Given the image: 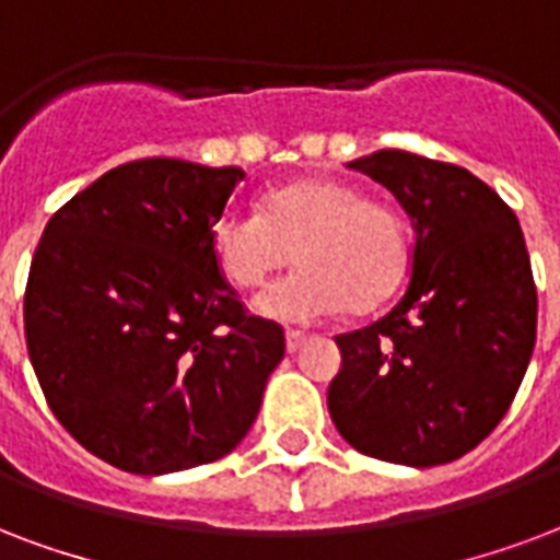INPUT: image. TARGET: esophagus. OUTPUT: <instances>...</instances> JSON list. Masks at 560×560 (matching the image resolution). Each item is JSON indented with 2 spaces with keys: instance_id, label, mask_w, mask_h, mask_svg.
Listing matches in <instances>:
<instances>
[{
  "instance_id": "esophagus-1",
  "label": "esophagus",
  "mask_w": 560,
  "mask_h": 560,
  "mask_svg": "<svg viewBox=\"0 0 560 560\" xmlns=\"http://www.w3.org/2000/svg\"><path fill=\"white\" fill-rule=\"evenodd\" d=\"M304 342H306V334H301V330H285V351H289V354L301 351Z\"/></svg>"
}]
</instances>
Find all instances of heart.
Returning <instances> with one entry per match:
<instances>
[{
  "label": "heart",
  "instance_id": "b5f03b06",
  "mask_svg": "<svg viewBox=\"0 0 560 560\" xmlns=\"http://www.w3.org/2000/svg\"><path fill=\"white\" fill-rule=\"evenodd\" d=\"M209 245L221 275L238 289L268 283L295 250L301 271L256 298V313L277 322H318L345 306L369 313L407 271L398 209L334 176L271 188L256 212L224 209L209 226Z\"/></svg>",
  "mask_w": 560,
  "mask_h": 560
}]
</instances>
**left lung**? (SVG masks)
Segmentation results:
<instances>
[{
	"label": "left lung",
	"instance_id": "left-lung-1",
	"mask_svg": "<svg viewBox=\"0 0 560 560\" xmlns=\"http://www.w3.org/2000/svg\"><path fill=\"white\" fill-rule=\"evenodd\" d=\"M372 176L413 224L405 298L375 325L339 334L327 389L336 431L377 460L448 464L502 422L535 351L537 289L511 206L466 167L377 150Z\"/></svg>",
	"mask_w": 560,
	"mask_h": 560
}]
</instances>
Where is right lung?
Returning <instances> with one entry per match:
<instances>
[{
  "label": "right lung",
  "mask_w": 560,
  "mask_h": 560,
  "mask_svg": "<svg viewBox=\"0 0 560 560\" xmlns=\"http://www.w3.org/2000/svg\"><path fill=\"white\" fill-rule=\"evenodd\" d=\"M242 179V167L129 162L70 197L37 242L28 360L58 422L124 472L230 455L283 360V327L245 313L209 245Z\"/></svg>",
  "instance_id": "right-lung-1"
}]
</instances>
